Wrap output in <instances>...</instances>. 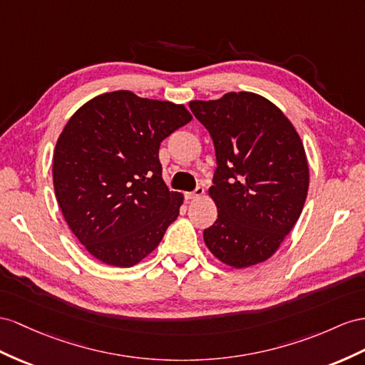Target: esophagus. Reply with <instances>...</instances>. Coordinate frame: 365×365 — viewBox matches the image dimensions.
I'll list each match as a JSON object with an SVG mask.
<instances>
[{"label":"esophagus","instance_id":"esophagus-1","mask_svg":"<svg viewBox=\"0 0 365 365\" xmlns=\"http://www.w3.org/2000/svg\"><path fill=\"white\" fill-rule=\"evenodd\" d=\"M203 192H205V190H203V186H195V190L194 191H190V192H185V197L188 199V200H194V199H199L200 195H203Z\"/></svg>","mask_w":365,"mask_h":365}]
</instances>
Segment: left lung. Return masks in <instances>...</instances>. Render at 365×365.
<instances>
[{
	"mask_svg": "<svg viewBox=\"0 0 365 365\" xmlns=\"http://www.w3.org/2000/svg\"><path fill=\"white\" fill-rule=\"evenodd\" d=\"M216 149L211 197L217 220L205 244L223 264L245 268L274 255L301 216L308 191L304 145L284 112L253 92L190 103Z\"/></svg>",
	"mask_w": 365,
	"mask_h": 365,
	"instance_id": "obj_1",
	"label": "left lung"
}]
</instances>
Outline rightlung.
<instances>
[{
  "label": "right lung",
  "instance_id": "obj_1",
  "mask_svg": "<svg viewBox=\"0 0 365 365\" xmlns=\"http://www.w3.org/2000/svg\"><path fill=\"white\" fill-rule=\"evenodd\" d=\"M183 105L103 93L64 126L53 153V188L76 237L101 262L133 267L179 216L180 192L162 179L158 149L191 121Z\"/></svg>",
  "mask_w": 365,
  "mask_h": 365
}]
</instances>
